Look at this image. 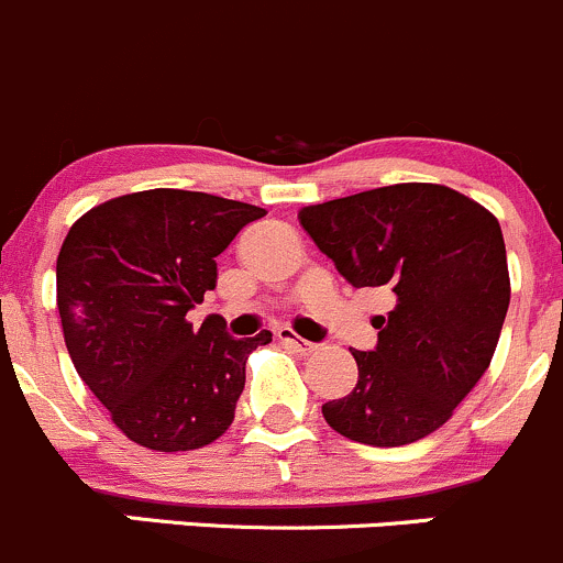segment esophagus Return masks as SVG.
Instances as JSON below:
<instances>
[{"label": "esophagus", "instance_id": "esophagus-1", "mask_svg": "<svg viewBox=\"0 0 563 563\" xmlns=\"http://www.w3.org/2000/svg\"><path fill=\"white\" fill-rule=\"evenodd\" d=\"M279 341H284V344H287V346H292V350L300 352V355H311V352L317 350L314 341L300 339V335L292 333V330H289V328H279Z\"/></svg>", "mask_w": 563, "mask_h": 563}]
</instances>
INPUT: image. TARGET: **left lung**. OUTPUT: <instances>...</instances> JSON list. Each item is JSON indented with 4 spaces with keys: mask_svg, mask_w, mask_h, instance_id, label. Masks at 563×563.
<instances>
[{
    "mask_svg": "<svg viewBox=\"0 0 563 563\" xmlns=\"http://www.w3.org/2000/svg\"><path fill=\"white\" fill-rule=\"evenodd\" d=\"M300 224L352 287H387L376 346L355 350L357 385L322 404L333 431L401 448L453 417L494 357L509 306L496 217L439 184H393L300 211Z\"/></svg>",
    "mask_w": 563,
    "mask_h": 563,
    "instance_id": "left-lung-1",
    "label": "left lung"
}]
</instances>
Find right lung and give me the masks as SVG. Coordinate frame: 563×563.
Here are the masks:
<instances>
[{"label": "right lung", "instance_id": "obj_1", "mask_svg": "<svg viewBox=\"0 0 563 563\" xmlns=\"http://www.w3.org/2000/svg\"><path fill=\"white\" fill-rule=\"evenodd\" d=\"M263 208L187 189L102 202L69 228L56 306L73 366L126 439L197 450L235 417L246 361L271 333L233 339L187 311L217 287V257Z\"/></svg>", "mask_w": 563, "mask_h": 563}]
</instances>
